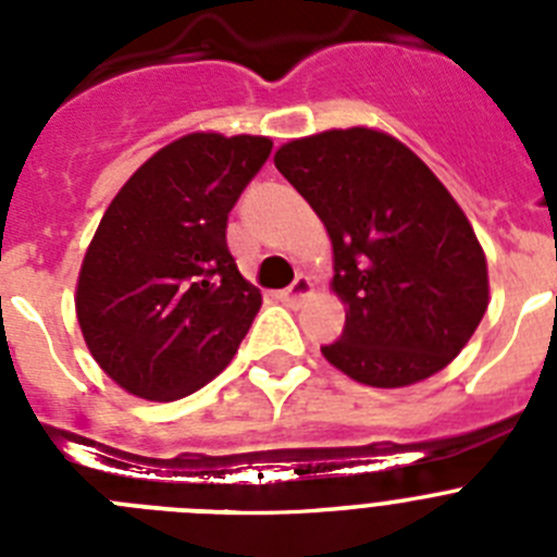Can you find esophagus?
Returning <instances> with one entry per match:
<instances>
[{
  "instance_id": "1",
  "label": "esophagus",
  "mask_w": 557,
  "mask_h": 557,
  "mask_svg": "<svg viewBox=\"0 0 557 557\" xmlns=\"http://www.w3.org/2000/svg\"><path fill=\"white\" fill-rule=\"evenodd\" d=\"M312 293H314L312 278H309V275H298V278H295V282H293V287L284 289V293L278 295V298H282L284 304H301V301H307V298Z\"/></svg>"
}]
</instances>
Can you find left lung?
<instances>
[{"label": "left lung", "mask_w": 557, "mask_h": 557, "mask_svg": "<svg viewBox=\"0 0 557 557\" xmlns=\"http://www.w3.org/2000/svg\"><path fill=\"white\" fill-rule=\"evenodd\" d=\"M284 178L326 225L346 329L323 357L368 387L444 371L488 309L485 250L435 172L376 127H332L282 145Z\"/></svg>", "instance_id": "8db88e82"}]
</instances>
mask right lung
Returning a JSON list of instances; mask_svg holds the SVG:
<instances>
[{"instance_id":"1","label":"right lung","mask_w":557,"mask_h":557,"mask_svg":"<svg viewBox=\"0 0 557 557\" xmlns=\"http://www.w3.org/2000/svg\"><path fill=\"white\" fill-rule=\"evenodd\" d=\"M270 150L268 136L186 133L152 152L102 214L77 275V323L131 396L175 401L234 359L262 293L236 270L225 225Z\"/></svg>"}]
</instances>
